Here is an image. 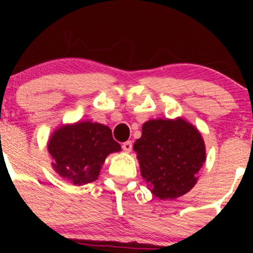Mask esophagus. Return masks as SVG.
<instances>
[{"label": "esophagus", "mask_w": 253, "mask_h": 253, "mask_svg": "<svg viewBox=\"0 0 253 253\" xmlns=\"http://www.w3.org/2000/svg\"><path fill=\"white\" fill-rule=\"evenodd\" d=\"M122 149L125 150L126 153H129L132 150V142L131 141H127L122 144Z\"/></svg>", "instance_id": "obj_1"}]
</instances>
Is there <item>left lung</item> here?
Returning a JSON list of instances; mask_svg holds the SVG:
<instances>
[{
  "mask_svg": "<svg viewBox=\"0 0 253 253\" xmlns=\"http://www.w3.org/2000/svg\"><path fill=\"white\" fill-rule=\"evenodd\" d=\"M133 149L142 177L160 200H174L187 193L206 162L202 136L183 119L147 121Z\"/></svg>",
  "mask_w": 253,
  "mask_h": 253,
  "instance_id": "left-lung-1",
  "label": "left lung"
}]
</instances>
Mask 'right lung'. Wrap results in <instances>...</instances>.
Here are the masks:
<instances>
[{
  "label": "right lung",
  "mask_w": 253,
  "mask_h": 253,
  "mask_svg": "<svg viewBox=\"0 0 253 253\" xmlns=\"http://www.w3.org/2000/svg\"><path fill=\"white\" fill-rule=\"evenodd\" d=\"M47 149L55 171L73 185L81 186L95 181L106 157L120 152L121 145L112 138L108 126L82 121L56 129L48 139Z\"/></svg>",
  "instance_id": "right-lung-1"
}]
</instances>
